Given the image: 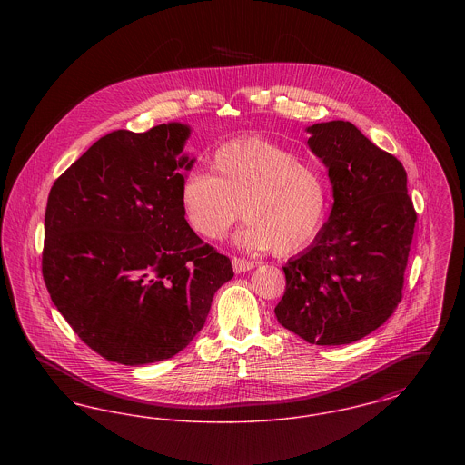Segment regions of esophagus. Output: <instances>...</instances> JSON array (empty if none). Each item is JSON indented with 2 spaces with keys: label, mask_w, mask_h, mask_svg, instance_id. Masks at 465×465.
Here are the masks:
<instances>
[{
  "label": "esophagus",
  "mask_w": 465,
  "mask_h": 465,
  "mask_svg": "<svg viewBox=\"0 0 465 465\" xmlns=\"http://www.w3.org/2000/svg\"><path fill=\"white\" fill-rule=\"evenodd\" d=\"M233 270H235V273H243V272H249V270H252L256 263L254 262H251V260H243V258H233Z\"/></svg>",
  "instance_id": "esophagus-1"
}]
</instances>
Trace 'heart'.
Listing matches in <instances>:
<instances>
[{"mask_svg":"<svg viewBox=\"0 0 465 465\" xmlns=\"http://www.w3.org/2000/svg\"><path fill=\"white\" fill-rule=\"evenodd\" d=\"M179 199L184 220L202 239L224 237L242 207L237 245L284 256L307 247L322 230L330 184L315 163L262 137H245L214 153L211 176L186 174Z\"/></svg>","mask_w":465,"mask_h":465,"instance_id":"heart-1","label":"heart"}]
</instances>
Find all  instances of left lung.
I'll return each instance as SVG.
<instances>
[{
  "label": "left lung",
  "instance_id": "1",
  "mask_svg": "<svg viewBox=\"0 0 465 465\" xmlns=\"http://www.w3.org/2000/svg\"><path fill=\"white\" fill-rule=\"evenodd\" d=\"M309 148L328 169L332 209L319 235L286 266L277 321L315 345H347L398 309L417 222L396 156L354 124L307 127Z\"/></svg>",
  "mask_w": 465,
  "mask_h": 465
}]
</instances>
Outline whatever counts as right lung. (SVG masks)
Wrapping results in <instances>:
<instances>
[{"instance_id": "right-lung-1", "label": "right lung", "mask_w": 465, "mask_h": 465, "mask_svg": "<svg viewBox=\"0 0 465 465\" xmlns=\"http://www.w3.org/2000/svg\"><path fill=\"white\" fill-rule=\"evenodd\" d=\"M190 125L114 131L59 177L46 202L42 272L92 351L125 366L171 359L203 328L232 262L188 226L181 183Z\"/></svg>"}]
</instances>
